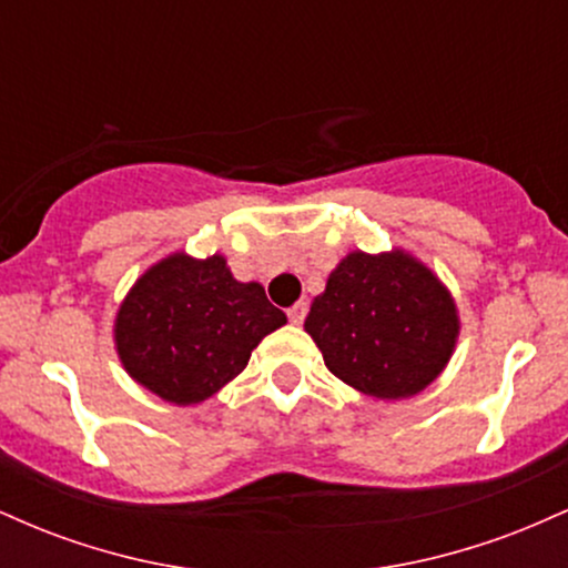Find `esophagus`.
Returning a JSON list of instances; mask_svg holds the SVG:
<instances>
[{
	"label": "esophagus",
	"instance_id": "obj_1",
	"mask_svg": "<svg viewBox=\"0 0 568 568\" xmlns=\"http://www.w3.org/2000/svg\"><path fill=\"white\" fill-rule=\"evenodd\" d=\"M304 317H306V302H296L288 310V321L293 323V325H302L304 323Z\"/></svg>",
	"mask_w": 568,
	"mask_h": 568
}]
</instances>
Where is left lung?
Instances as JSON below:
<instances>
[{"instance_id":"left-lung-1","label":"left lung","mask_w":568,"mask_h":568,"mask_svg":"<svg viewBox=\"0 0 568 568\" xmlns=\"http://www.w3.org/2000/svg\"><path fill=\"white\" fill-rule=\"evenodd\" d=\"M304 331L344 384L400 400L438 379L459 336V317L446 285L414 256L355 251L331 272Z\"/></svg>"}]
</instances>
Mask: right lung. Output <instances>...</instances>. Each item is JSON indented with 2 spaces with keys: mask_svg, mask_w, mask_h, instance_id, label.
<instances>
[{
  "mask_svg": "<svg viewBox=\"0 0 568 568\" xmlns=\"http://www.w3.org/2000/svg\"><path fill=\"white\" fill-rule=\"evenodd\" d=\"M285 325L258 283H237L224 256L173 253L139 277L116 312L114 342L135 382L175 406L219 393Z\"/></svg>",
  "mask_w": 568,
  "mask_h": 568,
  "instance_id": "right-lung-1",
  "label": "right lung"
}]
</instances>
